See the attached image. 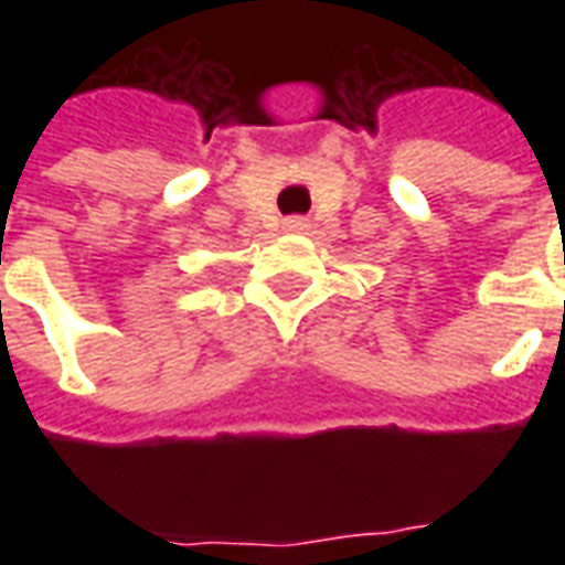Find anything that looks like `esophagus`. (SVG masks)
<instances>
[{"instance_id":"1","label":"esophagus","mask_w":565,"mask_h":565,"mask_svg":"<svg viewBox=\"0 0 565 565\" xmlns=\"http://www.w3.org/2000/svg\"><path fill=\"white\" fill-rule=\"evenodd\" d=\"M306 226L308 223L302 221V217H287V221H284V230H290V233H302Z\"/></svg>"}]
</instances>
